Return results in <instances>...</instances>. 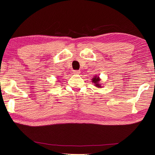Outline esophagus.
<instances>
[{
	"instance_id": "34e87169",
	"label": "esophagus",
	"mask_w": 155,
	"mask_h": 155,
	"mask_svg": "<svg viewBox=\"0 0 155 155\" xmlns=\"http://www.w3.org/2000/svg\"><path fill=\"white\" fill-rule=\"evenodd\" d=\"M73 73L74 74H80V71H79V70H74Z\"/></svg>"
}]
</instances>
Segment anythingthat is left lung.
Returning a JSON list of instances; mask_svg holds the SVG:
<instances>
[{"label": "left lung", "instance_id": "1", "mask_svg": "<svg viewBox=\"0 0 155 155\" xmlns=\"http://www.w3.org/2000/svg\"><path fill=\"white\" fill-rule=\"evenodd\" d=\"M100 81H101V79L100 78L99 76H94L93 78L92 79V83L94 84V86L97 88H103V86L101 85V84L100 83Z\"/></svg>", "mask_w": 155, "mask_h": 155}]
</instances>
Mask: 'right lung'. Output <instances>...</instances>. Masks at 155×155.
Instances as JSON below:
<instances>
[{"mask_svg": "<svg viewBox=\"0 0 155 155\" xmlns=\"http://www.w3.org/2000/svg\"><path fill=\"white\" fill-rule=\"evenodd\" d=\"M58 81H59V80H58Z\"/></svg>", "mask_w": 155, "mask_h": 155, "instance_id": "right-lung-1", "label": "right lung"}]
</instances>
